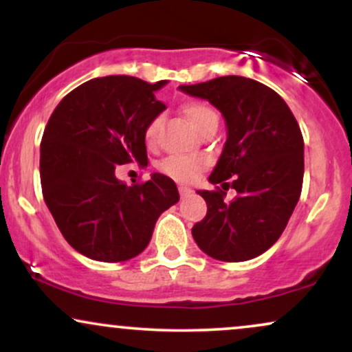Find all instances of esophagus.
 Here are the masks:
<instances>
[{"label": "esophagus", "mask_w": 352, "mask_h": 352, "mask_svg": "<svg viewBox=\"0 0 352 352\" xmlns=\"http://www.w3.org/2000/svg\"><path fill=\"white\" fill-rule=\"evenodd\" d=\"M190 192H192V190H190L188 187H184V185H180V187H179V193H180V197H185V195H188Z\"/></svg>", "instance_id": "obj_1"}]
</instances>
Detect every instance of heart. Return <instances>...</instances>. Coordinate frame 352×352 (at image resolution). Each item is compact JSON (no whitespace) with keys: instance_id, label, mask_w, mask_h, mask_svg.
I'll return each mask as SVG.
<instances>
[{"instance_id":"1","label":"heart","mask_w":352,"mask_h":352,"mask_svg":"<svg viewBox=\"0 0 352 352\" xmlns=\"http://www.w3.org/2000/svg\"><path fill=\"white\" fill-rule=\"evenodd\" d=\"M182 112L192 124V127L197 132L204 131L205 127L212 124H218V114L212 107L204 102H187L182 106ZM160 127V117H153L151 122L147 124L144 131V139L147 145H155L157 134H159ZM160 172L177 182H190L199 175V172L204 168V162L199 159H190V157L184 155H168L165 157L162 162L159 164Z\"/></svg>"}]
</instances>
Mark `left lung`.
<instances>
[{"instance_id":"8db88e82","label":"left lung","mask_w":352,"mask_h":352,"mask_svg":"<svg viewBox=\"0 0 352 352\" xmlns=\"http://www.w3.org/2000/svg\"><path fill=\"white\" fill-rule=\"evenodd\" d=\"M180 89L213 104L228 129L208 180L221 184L232 176V184L199 190L207 215L193 225V240L215 260H252L276 243L300 200L305 173L300 125L281 96L258 80L221 76ZM228 186L237 190L233 201L226 200Z\"/></svg>"}]
</instances>
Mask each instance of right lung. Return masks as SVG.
Segmentation results:
<instances>
[{
	"mask_svg": "<svg viewBox=\"0 0 352 352\" xmlns=\"http://www.w3.org/2000/svg\"><path fill=\"white\" fill-rule=\"evenodd\" d=\"M151 84L107 76L80 84L54 109L41 140L43 197L72 248L91 260L117 263L142 253L153 227L179 201L162 173L127 187L117 165H147L144 131L165 109Z\"/></svg>",
	"mask_w": 352,
	"mask_h": 352,
	"instance_id": "add662e5",
	"label": "right lung"
}]
</instances>
